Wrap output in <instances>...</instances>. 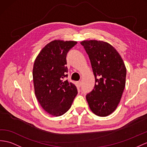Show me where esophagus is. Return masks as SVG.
I'll list each match as a JSON object with an SVG mask.
<instances>
[{"label": "esophagus", "mask_w": 147, "mask_h": 147, "mask_svg": "<svg viewBox=\"0 0 147 147\" xmlns=\"http://www.w3.org/2000/svg\"><path fill=\"white\" fill-rule=\"evenodd\" d=\"M81 82L80 81H78V82H77V85H78V87H80V86H81Z\"/></svg>", "instance_id": "34e87169"}]
</instances>
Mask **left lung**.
I'll return each mask as SVG.
<instances>
[{
	"mask_svg": "<svg viewBox=\"0 0 147 147\" xmlns=\"http://www.w3.org/2000/svg\"><path fill=\"white\" fill-rule=\"evenodd\" d=\"M95 78L93 90L86 96L92 112L107 117L119 105L126 81L127 69L119 53L109 43L101 40H83Z\"/></svg>",
	"mask_w": 147,
	"mask_h": 147,
	"instance_id": "1",
	"label": "left lung"
}]
</instances>
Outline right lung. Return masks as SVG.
I'll list each match as a JSON object with an SVG mask.
<instances>
[{
	"mask_svg": "<svg viewBox=\"0 0 147 147\" xmlns=\"http://www.w3.org/2000/svg\"><path fill=\"white\" fill-rule=\"evenodd\" d=\"M77 44L54 40L41 50L35 60L32 71L35 94L42 109L53 117L67 112L77 94L76 86L65 78L67 53Z\"/></svg>",
	"mask_w": 147,
	"mask_h": 147,
	"instance_id": "add662e5",
	"label": "right lung"
}]
</instances>
